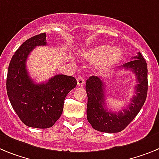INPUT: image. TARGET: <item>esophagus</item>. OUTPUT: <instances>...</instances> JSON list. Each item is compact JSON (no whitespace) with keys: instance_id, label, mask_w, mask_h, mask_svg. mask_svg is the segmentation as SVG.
<instances>
[{"instance_id":"obj_1","label":"esophagus","mask_w":159,"mask_h":159,"mask_svg":"<svg viewBox=\"0 0 159 159\" xmlns=\"http://www.w3.org/2000/svg\"><path fill=\"white\" fill-rule=\"evenodd\" d=\"M77 82H78V86H82L85 84V81H84L83 78L81 77V76L78 77V78H77Z\"/></svg>"}]
</instances>
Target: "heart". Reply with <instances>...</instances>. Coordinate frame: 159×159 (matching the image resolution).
Returning a JSON list of instances; mask_svg holds the SVG:
<instances>
[{"label":"heart","mask_w":159,"mask_h":159,"mask_svg":"<svg viewBox=\"0 0 159 159\" xmlns=\"http://www.w3.org/2000/svg\"><path fill=\"white\" fill-rule=\"evenodd\" d=\"M122 55L123 53L120 48H111L106 45H97L81 53V57L85 60L98 63V67L101 71H106L117 64L121 59Z\"/></svg>","instance_id":"obj_1"}]
</instances>
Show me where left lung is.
<instances>
[{
	"mask_svg": "<svg viewBox=\"0 0 159 159\" xmlns=\"http://www.w3.org/2000/svg\"><path fill=\"white\" fill-rule=\"evenodd\" d=\"M134 60L120 66L119 68L132 71L137 81L135 94L130 103L122 111L112 112L105 107V83L97 76H91L85 83L88 102L86 108L87 120L96 130L105 133H118L123 130L137 116L147 96L148 80L147 64L140 52Z\"/></svg>",
	"mask_w": 159,
	"mask_h": 159,
	"instance_id": "1",
	"label": "left lung"
}]
</instances>
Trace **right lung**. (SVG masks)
<instances>
[{"mask_svg": "<svg viewBox=\"0 0 159 159\" xmlns=\"http://www.w3.org/2000/svg\"><path fill=\"white\" fill-rule=\"evenodd\" d=\"M45 33L26 40L12 57L6 89L13 110L27 126L46 129L61 117L66 95L77 85L75 78L57 74L45 83L36 84L26 69V61L37 46L46 45Z\"/></svg>", "mask_w": 159, "mask_h": 159, "instance_id": "obj_1", "label": "right lung"}]
</instances>
